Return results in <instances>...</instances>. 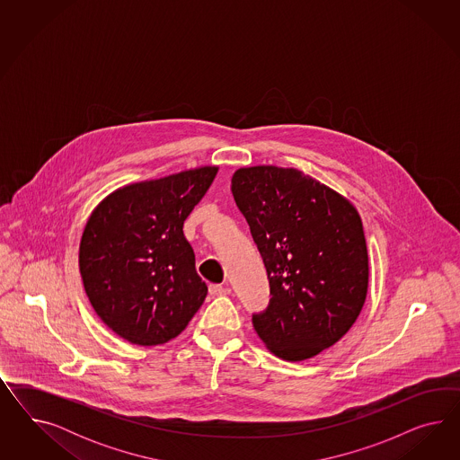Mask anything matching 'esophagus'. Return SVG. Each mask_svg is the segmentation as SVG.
I'll use <instances>...</instances> for the list:
<instances>
[{
	"label": "esophagus",
	"instance_id": "esophagus-1",
	"mask_svg": "<svg viewBox=\"0 0 460 460\" xmlns=\"http://www.w3.org/2000/svg\"><path fill=\"white\" fill-rule=\"evenodd\" d=\"M229 292H231V290H229V288H226L223 285H217V283H212V285H209V293L210 295H214V296L227 295Z\"/></svg>",
	"mask_w": 460,
	"mask_h": 460
}]
</instances>
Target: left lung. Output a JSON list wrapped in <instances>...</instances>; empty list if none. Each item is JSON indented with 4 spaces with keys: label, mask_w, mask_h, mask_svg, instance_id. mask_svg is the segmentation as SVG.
Segmentation results:
<instances>
[{
    "label": "left lung",
    "mask_w": 460,
    "mask_h": 460,
    "mask_svg": "<svg viewBox=\"0 0 460 460\" xmlns=\"http://www.w3.org/2000/svg\"><path fill=\"white\" fill-rule=\"evenodd\" d=\"M270 279L256 334L285 361L315 358L348 334L369 281L361 216L352 202L296 168H237L231 181Z\"/></svg>",
    "instance_id": "8db88e82"
}]
</instances>
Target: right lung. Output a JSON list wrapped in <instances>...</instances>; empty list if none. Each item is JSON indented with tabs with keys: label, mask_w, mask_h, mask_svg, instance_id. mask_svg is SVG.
Returning a JSON list of instances; mask_svg holds the SVG:
<instances>
[{
	"label": "right lung",
	"mask_w": 460,
	"mask_h": 460,
	"mask_svg": "<svg viewBox=\"0 0 460 460\" xmlns=\"http://www.w3.org/2000/svg\"><path fill=\"white\" fill-rule=\"evenodd\" d=\"M219 167L135 181L91 212L79 246L84 290L114 334L150 348L185 331L208 295L183 221Z\"/></svg>",
	"instance_id": "add662e5"
}]
</instances>
